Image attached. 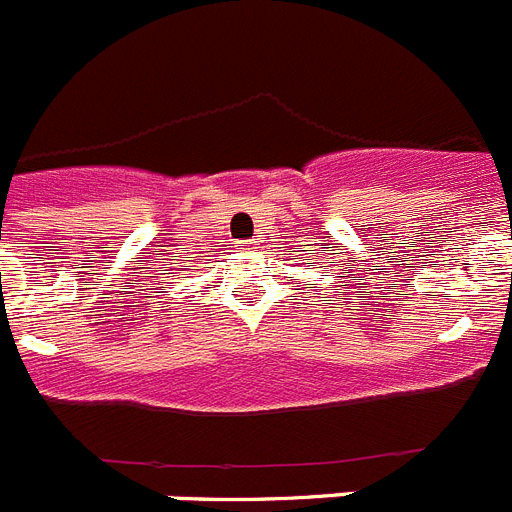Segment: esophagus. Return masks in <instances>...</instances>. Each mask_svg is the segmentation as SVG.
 <instances>
[{"instance_id": "34e87169", "label": "esophagus", "mask_w": 512, "mask_h": 512, "mask_svg": "<svg viewBox=\"0 0 512 512\" xmlns=\"http://www.w3.org/2000/svg\"><path fill=\"white\" fill-rule=\"evenodd\" d=\"M243 248H246V251H253V248H259V241H246Z\"/></svg>"}]
</instances>
